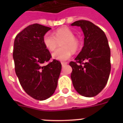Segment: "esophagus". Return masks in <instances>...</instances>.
Listing matches in <instances>:
<instances>
[{"label":"esophagus","mask_w":123,"mask_h":123,"mask_svg":"<svg viewBox=\"0 0 123 123\" xmlns=\"http://www.w3.org/2000/svg\"><path fill=\"white\" fill-rule=\"evenodd\" d=\"M67 65V62H62V67H64L65 65Z\"/></svg>","instance_id":"obj_1"}]
</instances>
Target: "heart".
Returning a JSON list of instances; mask_svg holds the SVG:
<instances>
[{
    "label": "heart",
    "mask_w": 123,
    "mask_h": 123,
    "mask_svg": "<svg viewBox=\"0 0 123 123\" xmlns=\"http://www.w3.org/2000/svg\"><path fill=\"white\" fill-rule=\"evenodd\" d=\"M62 47L56 49L52 54V57L56 60L65 61L69 59L73 52H76L79 47V42L74 37V33L68 28L57 29L54 34L47 32L43 37V43L49 51H54L61 42Z\"/></svg>",
    "instance_id": "heart-1"
}]
</instances>
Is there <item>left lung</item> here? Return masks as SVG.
I'll use <instances>...</instances> for the list:
<instances>
[{
    "mask_svg": "<svg viewBox=\"0 0 123 123\" xmlns=\"http://www.w3.org/2000/svg\"><path fill=\"white\" fill-rule=\"evenodd\" d=\"M80 26L84 34L82 50L69 65L71 78L76 91L81 95L92 97L106 86L111 71L110 49L105 32L97 26L81 19L71 24Z\"/></svg>",
    "mask_w": 123,
    "mask_h": 123,
    "instance_id": "left-lung-1",
    "label": "left lung"
}]
</instances>
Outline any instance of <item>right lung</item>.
Masks as SVG:
<instances>
[{
    "instance_id": "obj_1",
    "label": "right lung",
    "mask_w": 123,
    "mask_h": 123,
    "mask_svg": "<svg viewBox=\"0 0 123 123\" xmlns=\"http://www.w3.org/2000/svg\"><path fill=\"white\" fill-rule=\"evenodd\" d=\"M51 28L33 24L19 32L14 41L15 69L24 91L33 98L44 100L54 94L62 69L59 61L49 62L52 55L43 43Z\"/></svg>"
}]
</instances>
